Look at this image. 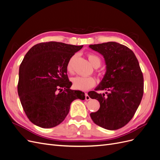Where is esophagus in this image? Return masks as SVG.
Listing matches in <instances>:
<instances>
[{
    "label": "esophagus",
    "instance_id": "1",
    "mask_svg": "<svg viewBox=\"0 0 160 160\" xmlns=\"http://www.w3.org/2000/svg\"><path fill=\"white\" fill-rule=\"evenodd\" d=\"M85 99H86V100H90V97L88 96V94L87 93L85 94Z\"/></svg>",
    "mask_w": 160,
    "mask_h": 160
}]
</instances>
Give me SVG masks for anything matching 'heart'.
Instances as JSON below:
<instances>
[{"label":"heart","mask_w":160,"mask_h":160,"mask_svg":"<svg viewBox=\"0 0 160 160\" xmlns=\"http://www.w3.org/2000/svg\"><path fill=\"white\" fill-rule=\"evenodd\" d=\"M87 56L90 62L94 68H98V67L100 66L101 60L98 56L92 53L88 54ZM74 58L75 56H72L66 64V70L70 74L72 73L73 72V62ZM72 84L74 88L80 90H89L92 88H93L96 83V79L92 76H76L72 79Z\"/></svg>","instance_id":"heart-1"}]
</instances>
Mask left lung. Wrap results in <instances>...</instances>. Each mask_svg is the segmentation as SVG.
<instances>
[{
	"instance_id": "1",
	"label": "left lung",
	"mask_w": 160,
	"mask_h": 160,
	"mask_svg": "<svg viewBox=\"0 0 160 160\" xmlns=\"http://www.w3.org/2000/svg\"><path fill=\"white\" fill-rule=\"evenodd\" d=\"M103 55L106 72L95 91L88 94L98 100L99 110L90 114L96 125L107 130L120 129L130 122L140 105L143 94V77L133 51L115 42L90 45ZM106 90L107 96L96 92Z\"/></svg>"
}]
</instances>
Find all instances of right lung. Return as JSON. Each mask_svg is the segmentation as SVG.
<instances>
[{
    "label": "right lung",
    "mask_w": 160,
    "mask_h": 160,
    "mask_svg": "<svg viewBox=\"0 0 160 160\" xmlns=\"http://www.w3.org/2000/svg\"><path fill=\"white\" fill-rule=\"evenodd\" d=\"M82 47L46 42L26 54L19 68L18 94L26 115L36 126H58L68 115L72 102L85 99L84 92L70 90L66 70L69 59Z\"/></svg>",
    "instance_id": "obj_1"
}]
</instances>
